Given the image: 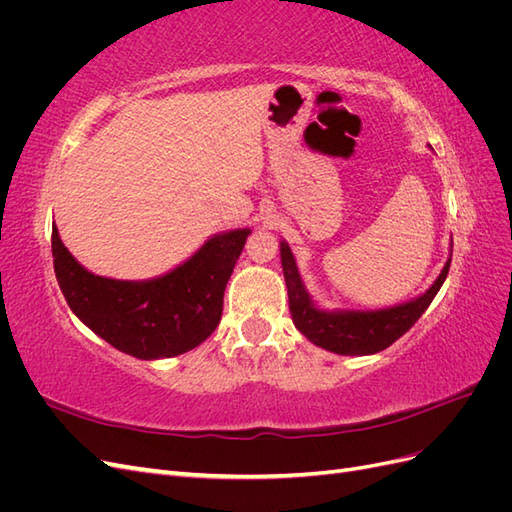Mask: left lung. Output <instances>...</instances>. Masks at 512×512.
<instances>
[{
	"mask_svg": "<svg viewBox=\"0 0 512 512\" xmlns=\"http://www.w3.org/2000/svg\"><path fill=\"white\" fill-rule=\"evenodd\" d=\"M280 256L294 327L318 348L344 356L376 354L397 342L425 314L451 269V254H448L436 282L423 294L404 303L382 309H324L305 288L297 260L284 239L280 241Z\"/></svg>",
	"mask_w": 512,
	"mask_h": 512,
	"instance_id": "8db88e82",
	"label": "left lung"
}]
</instances>
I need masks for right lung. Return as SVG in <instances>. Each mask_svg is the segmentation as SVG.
<instances>
[{
	"instance_id": "obj_1",
	"label": "right lung",
	"mask_w": 512,
	"mask_h": 512,
	"mask_svg": "<svg viewBox=\"0 0 512 512\" xmlns=\"http://www.w3.org/2000/svg\"><path fill=\"white\" fill-rule=\"evenodd\" d=\"M250 232L211 235L188 260L151 280H113L87 271L53 224V267L87 329L136 359H170L203 344L220 324L224 290Z\"/></svg>"
}]
</instances>
